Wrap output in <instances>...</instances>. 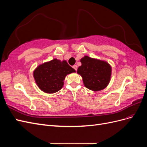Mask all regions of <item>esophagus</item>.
Masks as SVG:
<instances>
[{"instance_id": "obj_1", "label": "esophagus", "mask_w": 147, "mask_h": 147, "mask_svg": "<svg viewBox=\"0 0 147 147\" xmlns=\"http://www.w3.org/2000/svg\"><path fill=\"white\" fill-rule=\"evenodd\" d=\"M73 68L75 70H77V66L76 65H73Z\"/></svg>"}]
</instances>
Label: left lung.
I'll list each match as a JSON object with an SVG mask.
<instances>
[{
    "label": "left lung",
    "mask_w": 147,
    "mask_h": 147,
    "mask_svg": "<svg viewBox=\"0 0 147 147\" xmlns=\"http://www.w3.org/2000/svg\"><path fill=\"white\" fill-rule=\"evenodd\" d=\"M77 73L83 78V83L87 88L97 91L103 90L110 82L111 67L105 61L84 56L81 59Z\"/></svg>",
    "instance_id": "1"
}]
</instances>
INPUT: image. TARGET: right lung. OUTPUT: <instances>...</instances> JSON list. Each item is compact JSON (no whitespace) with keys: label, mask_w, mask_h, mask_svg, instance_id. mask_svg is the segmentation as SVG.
Masks as SVG:
<instances>
[{"label":"right lung","mask_w":147,"mask_h":147,"mask_svg":"<svg viewBox=\"0 0 147 147\" xmlns=\"http://www.w3.org/2000/svg\"><path fill=\"white\" fill-rule=\"evenodd\" d=\"M75 72L65 61L61 62L55 59L39 65L34 70V77L41 90L54 93L63 88L66 75Z\"/></svg>","instance_id":"add662e5"}]
</instances>
